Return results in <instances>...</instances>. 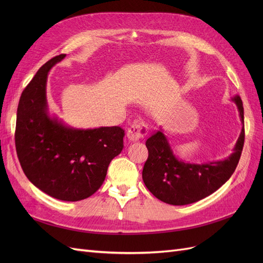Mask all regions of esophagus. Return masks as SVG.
<instances>
[{"mask_svg": "<svg viewBox=\"0 0 263 263\" xmlns=\"http://www.w3.org/2000/svg\"><path fill=\"white\" fill-rule=\"evenodd\" d=\"M148 134V127L145 123L136 122L134 123L128 130H127V138L130 141H137L140 138H144Z\"/></svg>", "mask_w": 263, "mask_h": 263, "instance_id": "obj_1", "label": "esophagus"}]
</instances>
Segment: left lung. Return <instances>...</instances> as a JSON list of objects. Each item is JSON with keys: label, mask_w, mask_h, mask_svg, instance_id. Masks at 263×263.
<instances>
[{"label": "left lung", "mask_w": 263, "mask_h": 263, "mask_svg": "<svg viewBox=\"0 0 263 263\" xmlns=\"http://www.w3.org/2000/svg\"><path fill=\"white\" fill-rule=\"evenodd\" d=\"M232 101L239 112L242 129L233 154L224 160L191 163L179 159L161 127L147 139L149 156L142 169V180L158 200L170 205L192 204L214 193L232 177L245 141L242 101L239 95H235Z\"/></svg>", "instance_id": "left-lung-1"}]
</instances>
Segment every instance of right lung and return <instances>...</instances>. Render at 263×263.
<instances>
[{
    "instance_id": "right-lung-1",
    "label": "right lung",
    "mask_w": 263,
    "mask_h": 263,
    "mask_svg": "<svg viewBox=\"0 0 263 263\" xmlns=\"http://www.w3.org/2000/svg\"><path fill=\"white\" fill-rule=\"evenodd\" d=\"M65 57L46 62L23 91L15 145L22 169L36 187L57 200L77 202L101 187L109 162L124 148L125 130L119 126L74 128L50 115L47 78Z\"/></svg>"
}]
</instances>
